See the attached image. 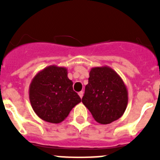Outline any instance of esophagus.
Returning <instances> with one entry per match:
<instances>
[{"label": "esophagus", "instance_id": "obj_1", "mask_svg": "<svg viewBox=\"0 0 160 160\" xmlns=\"http://www.w3.org/2000/svg\"><path fill=\"white\" fill-rule=\"evenodd\" d=\"M78 95L80 96V98H82V96H83V91H80V92L78 93Z\"/></svg>", "mask_w": 160, "mask_h": 160}]
</instances>
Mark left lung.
I'll return each instance as SVG.
<instances>
[{
  "instance_id": "8db88e82",
  "label": "left lung",
  "mask_w": 160,
  "mask_h": 160,
  "mask_svg": "<svg viewBox=\"0 0 160 160\" xmlns=\"http://www.w3.org/2000/svg\"><path fill=\"white\" fill-rule=\"evenodd\" d=\"M82 102L96 122L108 124L122 117L128 92L119 75L107 66L92 68Z\"/></svg>"
}]
</instances>
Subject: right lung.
<instances>
[{"label":"right lung","instance_id":"obj_1","mask_svg":"<svg viewBox=\"0 0 160 160\" xmlns=\"http://www.w3.org/2000/svg\"><path fill=\"white\" fill-rule=\"evenodd\" d=\"M67 74L66 67L53 65L38 72L31 81V106L37 115L46 122L60 123L81 102Z\"/></svg>","mask_w":160,"mask_h":160}]
</instances>
